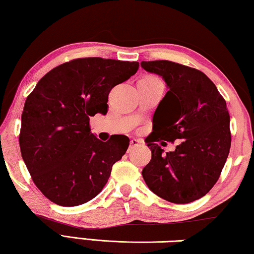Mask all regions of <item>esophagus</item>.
Instances as JSON below:
<instances>
[{
	"instance_id": "obj_1",
	"label": "esophagus",
	"mask_w": 254,
	"mask_h": 254,
	"mask_svg": "<svg viewBox=\"0 0 254 254\" xmlns=\"http://www.w3.org/2000/svg\"><path fill=\"white\" fill-rule=\"evenodd\" d=\"M140 141L139 140H136V139H132L131 141H130V147H128V152H131V150L133 149V148H135V147H137V145H140Z\"/></svg>"
}]
</instances>
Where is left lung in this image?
Segmentation results:
<instances>
[{"label": "left lung", "instance_id": "left-lung-1", "mask_svg": "<svg viewBox=\"0 0 254 254\" xmlns=\"http://www.w3.org/2000/svg\"><path fill=\"white\" fill-rule=\"evenodd\" d=\"M144 70L162 77L169 89L153 115L147 141L151 160L142 176L150 190L175 204L205 196L217 182L231 148L226 102L204 72L169 60L142 62ZM179 138L175 152L163 153L153 142Z\"/></svg>", "mask_w": 254, "mask_h": 254}]
</instances>
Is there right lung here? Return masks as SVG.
Segmentation results:
<instances>
[{"label": "right lung", "instance_id": "right-lung-1", "mask_svg": "<svg viewBox=\"0 0 254 254\" xmlns=\"http://www.w3.org/2000/svg\"><path fill=\"white\" fill-rule=\"evenodd\" d=\"M137 68V62L75 59L47 72L27 97L21 154L33 183L55 204L70 207L93 199L126 153L128 137L103 142L91 132L89 117L107 113L111 89Z\"/></svg>", "mask_w": 254, "mask_h": 254}]
</instances>
